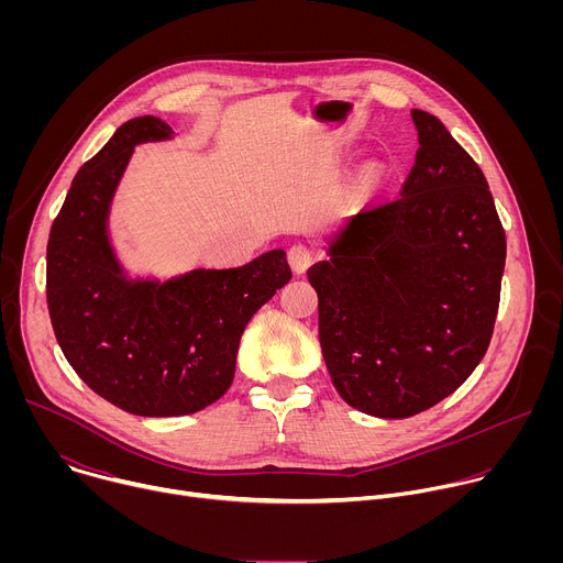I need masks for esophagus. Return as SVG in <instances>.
<instances>
[{
	"mask_svg": "<svg viewBox=\"0 0 563 563\" xmlns=\"http://www.w3.org/2000/svg\"><path fill=\"white\" fill-rule=\"evenodd\" d=\"M287 261H289V265L296 274H305L307 267L313 263V250L302 245V243L291 245L289 252H287Z\"/></svg>",
	"mask_w": 563,
	"mask_h": 563,
	"instance_id": "esophagus-1",
	"label": "esophagus"
}]
</instances>
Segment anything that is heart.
I'll use <instances>...</instances> for the list:
<instances>
[{"label": "heart", "instance_id": "b5f03b06", "mask_svg": "<svg viewBox=\"0 0 563 563\" xmlns=\"http://www.w3.org/2000/svg\"><path fill=\"white\" fill-rule=\"evenodd\" d=\"M372 174H374V169H372Z\"/></svg>", "mask_w": 563, "mask_h": 563}]
</instances>
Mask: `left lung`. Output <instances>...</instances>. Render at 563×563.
Segmentation results:
<instances>
[{
    "mask_svg": "<svg viewBox=\"0 0 563 563\" xmlns=\"http://www.w3.org/2000/svg\"><path fill=\"white\" fill-rule=\"evenodd\" d=\"M400 198L367 205L307 269L318 339L347 406L408 419L450 396L484 358L506 267L484 172L432 113Z\"/></svg>",
    "mask_w": 563,
    "mask_h": 563,
    "instance_id": "1",
    "label": "left lung"
}]
</instances>
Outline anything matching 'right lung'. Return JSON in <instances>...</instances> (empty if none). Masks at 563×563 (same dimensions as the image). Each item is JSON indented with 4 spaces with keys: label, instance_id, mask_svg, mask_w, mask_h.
<instances>
[{
    "label": "right lung",
    "instance_id": "right-lung-1",
    "mask_svg": "<svg viewBox=\"0 0 563 563\" xmlns=\"http://www.w3.org/2000/svg\"><path fill=\"white\" fill-rule=\"evenodd\" d=\"M172 133L153 115L124 122L73 178L46 247V302L66 361L137 417L194 415L218 400L250 318L291 278L283 250L167 283L122 276L107 238L113 191L133 146Z\"/></svg>",
    "mask_w": 563,
    "mask_h": 563
}]
</instances>
